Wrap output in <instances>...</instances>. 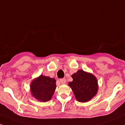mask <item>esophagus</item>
I'll return each mask as SVG.
<instances>
[{"mask_svg":"<svg viewBox=\"0 0 125 125\" xmlns=\"http://www.w3.org/2000/svg\"><path fill=\"white\" fill-rule=\"evenodd\" d=\"M60 82L61 83V84H65L66 83V80L65 78H62L60 80Z\"/></svg>","mask_w":125,"mask_h":125,"instance_id":"obj_1","label":"esophagus"}]
</instances>
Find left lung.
I'll return each instance as SVG.
<instances>
[{
	"instance_id": "left-lung-1",
	"label": "left lung",
	"mask_w": 125,
	"mask_h": 125,
	"mask_svg": "<svg viewBox=\"0 0 125 125\" xmlns=\"http://www.w3.org/2000/svg\"><path fill=\"white\" fill-rule=\"evenodd\" d=\"M72 78L73 81L69 82L68 84L78 102H87L96 94L98 81L92 73L80 69L72 75Z\"/></svg>"
}]
</instances>
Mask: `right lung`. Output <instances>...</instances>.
Masks as SVG:
<instances>
[{
  "instance_id": "1",
  "label": "right lung",
  "mask_w": 125,
  "mask_h": 125,
  "mask_svg": "<svg viewBox=\"0 0 125 125\" xmlns=\"http://www.w3.org/2000/svg\"><path fill=\"white\" fill-rule=\"evenodd\" d=\"M54 78L41 75L35 78L31 84L32 96L41 102H47L52 98L56 88Z\"/></svg>"
}]
</instances>
